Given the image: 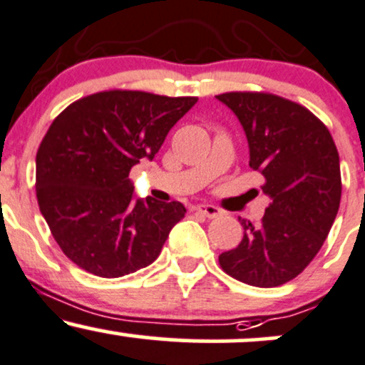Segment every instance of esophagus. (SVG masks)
<instances>
[{"label":"esophagus","mask_w":365,"mask_h":365,"mask_svg":"<svg viewBox=\"0 0 365 365\" xmlns=\"http://www.w3.org/2000/svg\"><path fill=\"white\" fill-rule=\"evenodd\" d=\"M194 209H195V212H199V215L209 217V220L221 216L220 209H217L216 206H211V204H199V206H195Z\"/></svg>","instance_id":"obj_1"}]
</instances>
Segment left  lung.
I'll return each instance as SVG.
<instances>
[{"label":"left lung","instance_id":"1","mask_svg":"<svg viewBox=\"0 0 365 365\" xmlns=\"http://www.w3.org/2000/svg\"><path fill=\"white\" fill-rule=\"evenodd\" d=\"M240 121L249 166L266 178L262 223L242 220L245 233L220 255L225 273L252 287L290 282L316 257L341 199L340 156L329 130L307 108L273 94L216 96Z\"/></svg>","mask_w":365,"mask_h":365}]
</instances>
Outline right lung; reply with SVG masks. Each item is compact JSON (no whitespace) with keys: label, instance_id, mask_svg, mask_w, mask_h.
Masks as SVG:
<instances>
[{"label":"right lung","instance_id":"add662e5","mask_svg":"<svg viewBox=\"0 0 365 365\" xmlns=\"http://www.w3.org/2000/svg\"><path fill=\"white\" fill-rule=\"evenodd\" d=\"M197 98L108 91L56 116L36 156L37 202L63 254L87 273L120 278L149 266L182 202L133 194L128 173L156 156Z\"/></svg>","mask_w":365,"mask_h":365}]
</instances>
